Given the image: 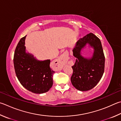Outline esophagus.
<instances>
[{"label": "esophagus", "instance_id": "esophagus-1", "mask_svg": "<svg viewBox=\"0 0 121 121\" xmlns=\"http://www.w3.org/2000/svg\"><path fill=\"white\" fill-rule=\"evenodd\" d=\"M68 55V51H65L62 54V56H61L60 58L55 61L56 65H58V67H57V70H59L61 69V68H62V63L65 60H66L67 56Z\"/></svg>", "mask_w": 121, "mask_h": 121}]
</instances>
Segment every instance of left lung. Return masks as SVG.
<instances>
[{
    "instance_id": "8db88e82",
    "label": "left lung",
    "mask_w": 121,
    "mask_h": 121,
    "mask_svg": "<svg viewBox=\"0 0 121 121\" xmlns=\"http://www.w3.org/2000/svg\"><path fill=\"white\" fill-rule=\"evenodd\" d=\"M87 43L94 49L91 58L81 55V51ZM72 51L76 60L72 66V84L80 91L91 90L99 82L104 72L105 56L100 39L93 33L88 34L77 42Z\"/></svg>"
}]
</instances>
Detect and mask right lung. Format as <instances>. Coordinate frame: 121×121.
Returning a JSON list of instances; mask_svg holds the SVG:
<instances>
[{
	"label": "right lung",
	"mask_w": 121,
	"mask_h": 121,
	"mask_svg": "<svg viewBox=\"0 0 121 121\" xmlns=\"http://www.w3.org/2000/svg\"><path fill=\"white\" fill-rule=\"evenodd\" d=\"M26 36L22 38L15 49L14 65L15 73L21 85L35 94L48 91L53 85L54 73L50 68V60L39 61L26 52Z\"/></svg>",
	"instance_id": "obj_1"
}]
</instances>
